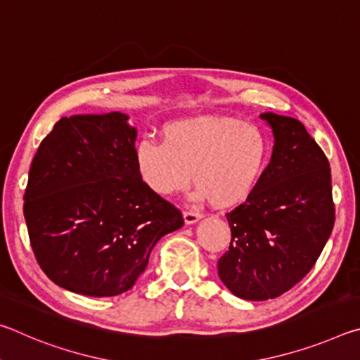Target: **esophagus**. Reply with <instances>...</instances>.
Segmentation results:
<instances>
[{"label": "esophagus", "mask_w": 360, "mask_h": 360, "mask_svg": "<svg viewBox=\"0 0 360 360\" xmlns=\"http://www.w3.org/2000/svg\"><path fill=\"white\" fill-rule=\"evenodd\" d=\"M184 222L187 225H192V224H197L200 219H202V214L200 212H195V211H184Z\"/></svg>", "instance_id": "34e87169"}]
</instances>
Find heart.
<instances>
[{
	"mask_svg": "<svg viewBox=\"0 0 360 360\" xmlns=\"http://www.w3.org/2000/svg\"><path fill=\"white\" fill-rule=\"evenodd\" d=\"M270 144L259 127L222 115L169 122L162 143L143 139L135 163L146 187L158 197L182 192L193 179L195 200L233 208L251 197L265 173Z\"/></svg>",
	"mask_w": 360,
	"mask_h": 360,
	"instance_id": "b5f03b06",
	"label": "heart"
}]
</instances>
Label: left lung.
I'll return each mask as SVG.
<instances>
[{
  "mask_svg": "<svg viewBox=\"0 0 360 360\" xmlns=\"http://www.w3.org/2000/svg\"><path fill=\"white\" fill-rule=\"evenodd\" d=\"M273 133L271 158L259 186L227 221L229 251L217 273L243 300L288 292L311 270L335 222L330 165L300 120L262 112Z\"/></svg>",
  "mask_w": 360,
  "mask_h": 360,
  "instance_id": "1",
  "label": "left lung"
}]
</instances>
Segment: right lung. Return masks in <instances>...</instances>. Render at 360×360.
Returning <instances> with one entry per match:
<instances>
[{"label":"right lung","instance_id":"right-lung-1","mask_svg":"<svg viewBox=\"0 0 360 360\" xmlns=\"http://www.w3.org/2000/svg\"><path fill=\"white\" fill-rule=\"evenodd\" d=\"M129 119L62 117L30 168L23 214L33 252L49 279L75 294L131 289L157 241L184 224L139 178Z\"/></svg>","mask_w":360,"mask_h":360}]
</instances>
